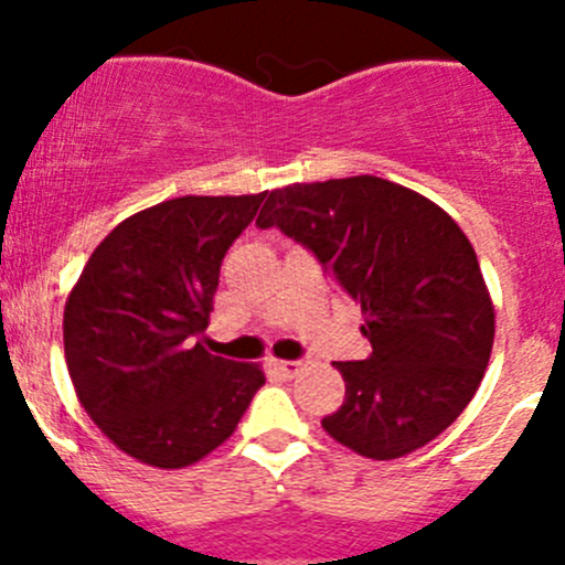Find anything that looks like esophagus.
I'll return each instance as SVG.
<instances>
[{
    "label": "esophagus",
    "instance_id": "1",
    "mask_svg": "<svg viewBox=\"0 0 565 565\" xmlns=\"http://www.w3.org/2000/svg\"><path fill=\"white\" fill-rule=\"evenodd\" d=\"M273 366H276L284 377L292 380V377H298V372L303 369V363L300 361H273Z\"/></svg>",
    "mask_w": 565,
    "mask_h": 565
}]
</instances>
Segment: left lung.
Segmentation results:
<instances>
[{
	"label": "left lung",
	"mask_w": 565,
	"mask_h": 565,
	"mask_svg": "<svg viewBox=\"0 0 565 565\" xmlns=\"http://www.w3.org/2000/svg\"><path fill=\"white\" fill-rule=\"evenodd\" d=\"M256 226L309 248L366 317L372 355L335 363L347 396L324 431L369 459H398L446 431L476 396L494 341L492 298L457 221L361 174L276 188Z\"/></svg>",
	"instance_id": "left-lung-1"
}]
</instances>
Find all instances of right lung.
Instances as JSON below:
<instances>
[{
    "label": "right lung",
    "instance_id": "right-lung-1",
    "mask_svg": "<svg viewBox=\"0 0 565 565\" xmlns=\"http://www.w3.org/2000/svg\"><path fill=\"white\" fill-rule=\"evenodd\" d=\"M265 193L180 196L130 215L93 250L65 303L73 388L108 440L177 470L226 443L254 393L256 363L202 347L221 262Z\"/></svg>",
    "mask_w": 565,
    "mask_h": 565
}]
</instances>
